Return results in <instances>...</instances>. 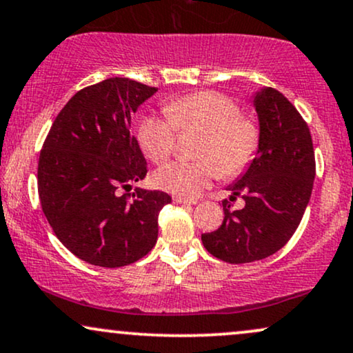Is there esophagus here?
Wrapping results in <instances>:
<instances>
[{"mask_svg": "<svg viewBox=\"0 0 353 353\" xmlns=\"http://www.w3.org/2000/svg\"><path fill=\"white\" fill-rule=\"evenodd\" d=\"M172 201H174V203H189V205H190V203H192V205H194V203H197V201H190V199L181 197V195H174Z\"/></svg>", "mask_w": 353, "mask_h": 353, "instance_id": "34e87169", "label": "esophagus"}]
</instances>
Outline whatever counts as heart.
<instances>
[{
  "instance_id": "1",
  "label": "heart",
  "mask_w": 353,
  "mask_h": 353,
  "mask_svg": "<svg viewBox=\"0 0 353 353\" xmlns=\"http://www.w3.org/2000/svg\"><path fill=\"white\" fill-rule=\"evenodd\" d=\"M165 118H143L138 143L148 159L163 163L176 146V131L202 133L195 148L197 161H174L154 172L159 189L192 199L215 177L233 179L243 174L260 150V125L240 113V105L220 92L189 93L164 105Z\"/></svg>"
}]
</instances>
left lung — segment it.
Wrapping results in <instances>:
<instances>
[{
    "instance_id": "1",
    "label": "left lung",
    "mask_w": 353,
    "mask_h": 353,
    "mask_svg": "<svg viewBox=\"0 0 353 353\" xmlns=\"http://www.w3.org/2000/svg\"><path fill=\"white\" fill-rule=\"evenodd\" d=\"M261 141L256 158L228 190L245 207L223 201V222L202 233V243L219 260L240 265L263 260L290 241L311 199L316 159L311 131L294 105L274 88L254 95Z\"/></svg>"
}]
</instances>
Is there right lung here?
Returning <instances> with one entry per match:
<instances>
[{"label":"right lung","instance_id":"add662e5","mask_svg":"<svg viewBox=\"0 0 353 353\" xmlns=\"http://www.w3.org/2000/svg\"><path fill=\"white\" fill-rule=\"evenodd\" d=\"M156 87L107 79L75 93L50 126L37 164L42 212L61 243L80 260L120 268L148 254L171 195L131 184L146 159L130 133L131 117Z\"/></svg>","mask_w":353,"mask_h":353}]
</instances>
